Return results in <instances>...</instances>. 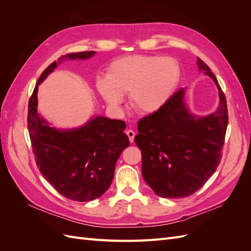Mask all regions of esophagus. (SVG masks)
<instances>
[{
  "instance_id": "1",
  "label": "esophagus",
  "mask_w": 251,
  "mask_h": 251,
  "mask_svg": "<svg viewBox=\"0 0 251 251\" xmlns=\"http://www.w3.org/2000/svg\"><path fill=\"white\" fill-rule=\"evenodd\" d=\"M126 135H127L128 139H130V141L133 142L134 141V137H135V132L133 130H127L126 131Z\"/></svg>"
}]
</instances>
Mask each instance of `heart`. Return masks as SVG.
Here are the masks:
<instances>
[{
    "label": "heart",
    "mask_w": 251,
    "mask_h": 251,
    "mask_svg": "<svg viewBox=\"0 0 251 251\" xmlns=\"http://www.w3.org/2000/svg\"><path fill=\"white\" fill-rule=\"evenodd\" d=\"M181 75L177 60L160 55H128L114 60L105 76L95 86L104 101L117 109L128 93L131 107L138 113L160 110L176 89Z\"/></svg>",
    "instance_id": "obj_1"
}]
</instances>
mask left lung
Listing matches in <instances>:
<instances>
[{"mask_svg":"<svg viewBox=\"0 0 251 251\" xmlns=\"http://www.w3.org/2000/svg\"><path fill=\"white\" fill-rule=\"evenodd\" d=\"M197 64L219 89L218 110L206 117L192 115L180 89L137 124L135 143L141 151L142 177L162 198H183L199 191L222 158L228 125L226 97L210 68L199 57Z\"/></svg>","mask_w":251,"mask_h":251,"instance_id":"obj_1","label":"left lung"}]
</instances>
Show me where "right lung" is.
Instances as JSON below:
<instances>
[{"mask_svg":"<svg viewBox=\"0 0 251 251\" xmlns=\"http://www.w3.org/2000/svg\"><path fill=\"white\" fill-rule=\"evenodd\" d=\"M94 51L68 53L58 58L86 59ZM56 60L45 69L28 102V131L37 168L53 188L73 201L94 200L107 192L118 158L130 141L123 120L97 116L79 128L58 131L37 113V89L55 69Z\"/></svg>","mask_w":251,"mask_h":251,"instance_id":"right-lung-1","label":"right lung"}]
</instances>
